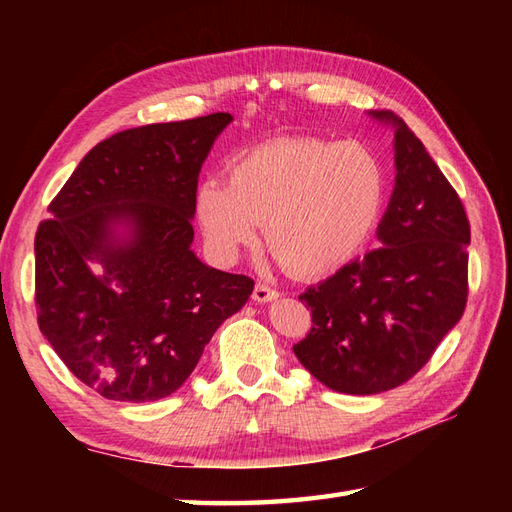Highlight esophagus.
I'll return each instance as SVG.
<instances>
[{
    "instance_id": "1",
    "label": "esophagus",
    "mask_w": 512,
    "mask_h": 512,
    "mask_svg": "<svg viewBox=\"0 0 512 512\" xmlns=\"http://www.w3.org/2000/svg\"><path fill=\"white\" fill-rule=\"evenodd\" d=\"M279 297V292L275 288H270L266 284H257L255 290H253V299L257 303H266V301H273Z\"/></svg>"
}]
</instances>
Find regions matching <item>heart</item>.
Segmentation results:
<instances>
[{
	"label": "heart",
	"mask_w": 512,
	"mask_h": 512,
	"mask_svg": "<svg viewBox=\"0 0 512 512\" xmlns=\"http://www.w3.org/2000/svg\"><path fill=\"white\" fill-rule=\"evenodd\" d=\"M387 176L369 147L347 140L279 138L237 160L228 184L206 180L195 213L220 262L266 244L297 277H323L361 253L383 215Z\"/></svg>",
	"instance_id": "b5f03b06"
}]
</instances>
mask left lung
Returning <instances> with one entry per match:
<instances>
[{
  "mask_svg": "<svg viewBox=\"0 0 512 512\" xmlns=\"http://www.w3.org/2000/svg\"><path fill=\"white\" fill-rule=\"evenodd\" d=\"M396 187L378 224V248L299 297L312 328L295 350L334 391L369 396L418 374L462 319L469 297V217L420 138L391 112Z\"/></svg>",
  "mask_w": 512,
  "mask_h": 512,
  "instance_id": "1",
  "label": "left lung"
}]
</instances>
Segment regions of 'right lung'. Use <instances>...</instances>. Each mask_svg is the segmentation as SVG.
Returning a JSON list of instances; mask_svg holds the SVG:
<instances>
[{
    "label": "right lung",
    "instance_id": "1",
    "mask_svg": "<svg viewBox=\"0 0 512 512\" xmlns=\"http://www.w3.org/2000/svg\"><path fill=\"white\" fill-rule=\"evenodd\" d=\"M231 121L217 112L105 138L37 228L39 330L105 398L171 396L253 292V279L206 266L191 250L202 162Z\"/></svg>",
    "mask_w": 512,
    "mask_h": 512
}]
</instances>
